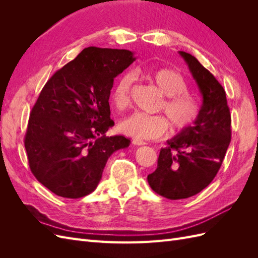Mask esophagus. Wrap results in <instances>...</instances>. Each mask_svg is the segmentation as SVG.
I'll use <instances>...</instances> for the list:
<instances>
[{
  "label": "esophagus",
  "mask_w": 258,
  "mask_h": 258,
  "mask_svg": "<svg viewBox=\"0 0 258 258\" xmlns=\"http://www.w3.org/2000/svg\"><path fill=\"white\" fill-rule=\"evenodd\" d=\"M132 142H134V144H136V145H145L146 144V142L145 141H143V140H141V139H138V138H134L132 139Z\"/></svg>",
  "instance_id": "1"
}]
</instances>
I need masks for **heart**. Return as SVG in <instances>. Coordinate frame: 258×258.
I'll list each match as a JSON object with an SVG mask.
<instances>
[{
	"label": "heart",
	"mask_w": 258,
	"mask_h": 258,
	"mask_svg": "<svg viewBox=\"0 0 258 258\" xmlns=\"http://www.w3.org/2000/svg\"><path fill=\"white\" fill-rule=\"evenodd\" d=\"M151 82L165 96L159 105V111L165 112L168 120L162 115H148L135 112L120 122L124 134L144 140H156L169 131L170 123L175 130L189 128L197 121L201 112V104L189 93L188 85L184 77L171 69H160L150 74ZM135 81V74L127 72L117 81L113 93L112 103L117 110H123L130 104V89Z\"/></svg>",
	"instance_id": "b5f03b06"
}]
</instances>
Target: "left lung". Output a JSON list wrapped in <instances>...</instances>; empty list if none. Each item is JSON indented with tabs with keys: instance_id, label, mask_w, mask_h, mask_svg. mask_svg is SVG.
Instances as JSON below:
<instances>
[{
	"instance_id": "8db88e82",
	"label": "left lung",
	"mask_w": 258,
	"mask_h": 258,
	"mask_svg": "<svg viewBox=\"0 0 258 258\" xmlns=\"http://www.w3.org/2000/svg\"><path fill=\"white\" fill-rule=\"evenodd\" d=\"M188 66L202 96L199 118L161 148L157 169L147 175L151 188L160 196L185 199L213 181L231 139V116L222 85L200 62L178 51Z\"/></svg>"
}]
</instances>
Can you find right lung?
<instances>
[{"label":"right lung","instance_id":"1","mask_svg":"<svg viewBox=\"0 0 258 258\" xmlns=\"http://www.w3.org/2000/svg\"><path fill=\"white\" fill-rule=\"evenodd\" d=\"M136 60L127 49L85 48L46 83L30 113L25 147L33 175L57 196L96 189L110 156L130 144L106 137L115 77Z\"/></svg>","mask_w":258,"mask_h":258}]
</instances>
